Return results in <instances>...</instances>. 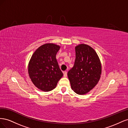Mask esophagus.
Masks as SVG:
<instances>
[{"mask_svg": "<svg viewBox=\"0 0 128 128\" xmlns=\"http://www.w3.org/2000/svg\"><path fill=\"white\" fill-rule=\"evenodd\" d=\"M63 73H64V77H67V72L66 71L64 72Z\"/></svg>", "mask_w": 128, "mask_h": 128, "instance_id": "esophagus-1", "label": "esophagus"}]
</instances>
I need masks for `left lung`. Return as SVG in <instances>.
<instances>
[{
	"label": "left lung",
	"instance_id": "obj_1",
	"mask_svg": "<svg viewBox=\"0 0 128 128\" xmlns=\"http://www.w3.org/2000/svg\"><path fill=\"white\" fill-rule=\"evenodd\" d=\"M75 52L74 65L67 75L72 90L77 94L83 95L98 83L102 74V64L96 52L89 45H77Z\"/></svg>",
	"mask_w": 128,
	"mask_h": 128
}]
</instances>
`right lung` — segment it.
Instances as JSON below:
<instances>
[{
    "mask_svg": "<svg viewBox=\"0 0 128 128\" xmlns=\"http://www.w3.org/2000/svg\"><path fill=\"white\" fill-rule=\"evenodd\" d=\"M60 46L45 44L38 48L32 54L28 64V73L33 84L45 92L56 88L63 76L56 59Z\"/></svg>",
    "mask_w": 128,
    "mask_h": 128,
    "instance_id": "1",
    "label": "right lung"
}]
</instances>
